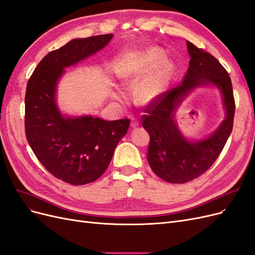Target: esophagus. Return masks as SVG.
I'll return each mask as SVG.
<instances>
[{
  "label": "esophagus",
  "instance_id": "34e87169",
  "mask_svg": "<svg viewBox=\"0 0 255 255\" xmlns=\"http://www.w3.org/2000/svg\"><path fill=\"white\" fill-rule=\"evenodd\" d=\"M138 126H139V123H138V121L136 119H132V122H130V127H132L133 128H135Z\"/></svg>",
  "mask_w": 255,
  "mask_h": 255
}]
</instances>
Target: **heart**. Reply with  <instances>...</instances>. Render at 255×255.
I'll use <instances>...</instances> for the list:
<instances>
[{
  "label": "heart",
  "instance_id": "1",
  "mask_svg": "<svg viewBox=\"0 0 255 255\" xmlns=\"http://www.w3.org/2000/svg\"><path fill=\"white\" fill-rule=\"evenodd\" d=\"M163 59V51L150 48L129 54L119 67L118 74L123 81L139 79L149 72L138 83L135 89V96L140 103H150L164 90L171 68L169 63H163L157 67Z\"/></svg>",
  "mask_w": 255,
  "mask_h": 255
}]
</instances>
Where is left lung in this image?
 I'll return each instance as SVG.
<instances>
[{
	"mask_svg": "<svg viewBox=\"0 0 255 255\" xmlns=\"http://www.w3.org/2000/svg\"><path fill=\"white\" fill-rule=\"evenodd\" d=\"M190 56L183 82L151 102L141 117L150 135L148 161L153 172L168 183L183 184L197 179L218 158L232 133L235 101L229 73L212 54L186 41ZM217 87L226 110L225 120L207 138L189 141L174 120L177 107L190 91L198 87Z\"/></svg>",
	"mask_w": 255,
	"mask_h": 255,
	"instance_id": "1",
	"label": "left lung"
}]
</instances>
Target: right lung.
I'll return each instance as SVG.
<instances>
[{
	"mask_svg": "<svg viewBox=\"0 0 255 255\" xmlns=\"http://www.w3.org/2000/svg\"><path fill=\"white\" fill-rule=\"evenodd\" d=\"M113 36L72 39L44 56L27 82L26 139L52 175L72 185L91 183L105 172L129 120L106 121L91 115L66 117L56 103L57 83L65 68L102 50Z\"/></svg>",
	"mask_w": 255,
	"mask_h": 255,
	"instance_id": "right-lung-1",
	"label": "right lung"
}]
</instances>
